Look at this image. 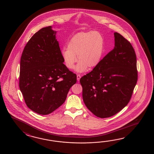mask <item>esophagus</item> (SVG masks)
<instances>
[{
	"label": "esophagus",
	"instance_id": "1",
	"mask_svg": "<svg viewBox=\"0 0 154 154\" xmlns=\"http://www.w3.org/2000/svg\"><path fill=\"white\" fill-rule=\"evenodd\" d=\"M81 77H82V76H81V75H80V74H78V75H77V80H78V82L80 80Z\"/></svg>",
	"mask_w": 154,
	"mask_h": 154
}]
</instances>
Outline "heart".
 <instances>
[{
	"label": "heart",
	"instance_id": "1",
	"mask_svg": "<svg viewBox=\"0 0 154 154\" xmlns=\"http://www.w3.org/2000/svg\"><path fill=\"white\" fill-rule=\"evenodd\" d=\"M103 51V39L96 31L79 32L70 39L67 48H64L62 56L66 67L69 69L76 66L75 70L79 72L86 71L88 67L92 69L98 65ZM78 59H77V57Z\"/></svg>",
	"mask_w": 154,
	"mask_h": 154
}]
</instances>
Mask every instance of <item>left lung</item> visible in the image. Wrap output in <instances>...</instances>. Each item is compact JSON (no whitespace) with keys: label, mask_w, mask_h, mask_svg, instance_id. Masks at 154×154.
Listing matches in <instances>:
<instances>
[{"label":"left lung","mask_w":154,"mask_h":154,"mask_svg":"<svg viewBox=\"0 0 154 154\" xmlns=\"http://www.w3.org/2000/svg\"><path fill=\"white\" fill-rule=\"evenodd\" d=\"M114 36V48L80 80L84 103L99 118L110 117L128 105L137 80L133 46L121 34Z\"/></svg>","instance_id":"left-lung-1"}]
</instances>
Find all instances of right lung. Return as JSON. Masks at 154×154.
Instances as JSON below:
<instances>
[{
  "mask_svg": "<svg viewBox=\"0 0 154 154\" xmlns=\"http://www.w3.org/2000/svg\"><path fill=\"white\" fill-rule=\"evenodd\" d=\"M56 31L43 27L27 43L20 60L19 87L27 106L48 115L66 101L76 75L64 62Z\"/></svg>",
  "mask_w": 154,
  "mask_h": 154,
  "instance_id": "add662e5",
  "label": "right lung"
}]
</instances>
